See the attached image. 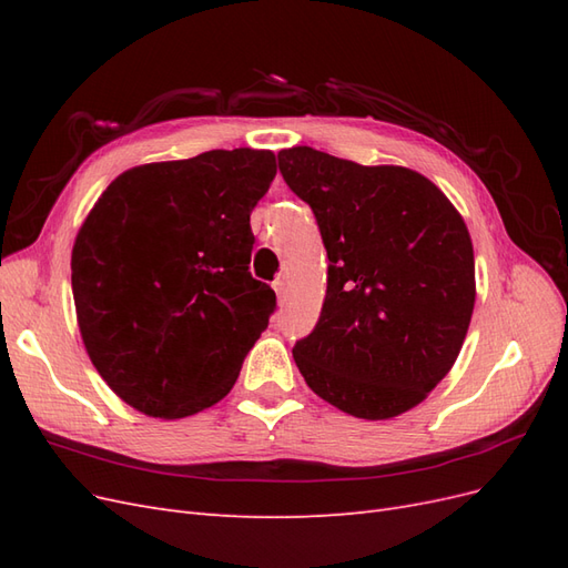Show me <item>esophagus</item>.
I'll list each match as a JSON object with an SVG mask.
<instances>
[{"label": "esophagus", "mask_w": 568, "mask_h": 568, "mask_svg": "<svg viewBox=\"0 0 568 568\" xmlns=\"http://www.w3.org/2000/svg\"><path fill=\"white\" fill-rule=\"evenodd\" d=\"M272 288H274V294H277V298H280V303H284V298H286V284H284V277H277L272 282Z\"/></svg>", "instance_id": "esophagus-1"}]
</instances>
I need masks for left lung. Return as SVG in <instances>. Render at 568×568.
<instances>
[{
    "mask_svg": "<svg viewBox=\"0 0 568 568\" xmlns=\"http://www.w3.org/2000/svg\"><path fill=\"white\" fill-rule=\"evenodd\" d=\"M280 173L311 205L329 257L315 329L294 359L322 400L359 419L419 405L467 336L474 248L440 189L398 165H359L294 146Z\"/></svg>",
    "mask_w": 568,
    "mask_h": 568,
    "instance_id": "obj_1",
    "label": "left lung"
}]
</instances>
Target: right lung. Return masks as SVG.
<instances>
[{
	"label": "right lung",
	"instance_id": "1",
	"mask_svg": "<svg viewBox=\"0 0 568 568\" xmlns=\"http://www.w3.org/2000/svg\"><path fill=\"white\" fill-rule=\"evenodd\" d=\"M272 151H205L118 175L80 227L71 282L84 348L111 390L182 419L232 390L277 296L248 272Z\"/></svg>",
	"mask_w": 568,
	"mask_h": 568
}]
</instances>
